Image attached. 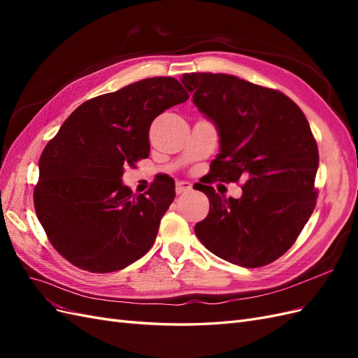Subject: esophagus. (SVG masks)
Returning a JSON list of instances; mask_svg holds the SVG:
<instances>
[{
    "label": "esophagus",
    "instance_id": "obj_1",
    "mask_svg": "<svg viewBox=\"0 0 358 358\" xmlns=\"http://www.w3.org/2000/svg\"><path fill=\"white\" fill-rule=\"evenodd\" d=\"M187 191H191V183H189V182H185V180L176 182V192H178V194L187 192Z\"/></svg>",
    "mask_w": 358,
    "mask_h": 358
}]
</instances>
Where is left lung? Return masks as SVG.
Here are the masks:
<instances>
[{
    "label": "left lung",
    "instance_id": "8db88e82",
    "mask_svg": "<svg viewBox=\"0 0 358 358\" xmlns=\"http://www.w3.org/2000/svg\"><path fill=\"white\" fill-rule=\"evenodd\" d=\"M180 82L218 129L213 178L243 179L241 199L201 187L210 209L194 231L229 263L262 267L275 262L296 242L315 208L320 157L306 116L282 92L237 76L187 73Z\"/></svg>",
    "mask_w": 358,
    "mask_h": 358
}]
</instances>
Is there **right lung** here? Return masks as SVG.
<instances>
[{"label":"right lung","mask_w":358,"mask_h":358,"mask_svg":"<svg viewBox=\"0 0 358 358\" xmlns=\"http://www.w3.org/2000/svg\"><path fill=\"white\" fill-rule=\"evenodd\" d=\"M188 100L173 78H150L80 104L46 145L34 188L37 218L53 248L92 273L121 270L154 245L175 200V180L145 194L122 183L124 167L149 157V127Z\"/></svg>","instance_id":"right-lung-1"}]
</instances>
